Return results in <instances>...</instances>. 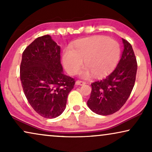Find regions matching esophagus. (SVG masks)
<instances>
[{"label":"esophagus","instance_id":"obj_1","mask_svg":"<svg viewBox=\"0 0 152 152\" xmlns=\"http://www.w3.org/2000/svg\"><path fill=\"white\" fill-rule=\"evenodd\" d=\"M76 84L77 85H80V86H82V85L86 84V82H83V81H77L76 82Z\"/></svg>","mask_w":152,"mask_h":152}]
</instances>
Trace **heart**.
<instances>
[{
  "mask_svg": "<svg viewBox=\"0 0 152 152\" xmlns=\"http://www.w3.org/2000/svg\"><path fill=\"white\" fill-rule=\"evenodd\" d=\"M120 55V45L114 39L102 36L86 37L79 39L72 45L71 48L64 49L61 61L66 72L76 74L83 64L86 66L79 75L88 78L94 74L103 77L109 74L117 65Z\"/></svg>",
  "mask_w": 152,
  "mask_h": 152,
  "instance_id": "obj_1",
  "label": "heart"
}]
</instances>
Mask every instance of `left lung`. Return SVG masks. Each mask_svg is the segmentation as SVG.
I'll return each instance as SVG.
<instances>
[{
    "label": "left lung",
    "instance_id": "8db88e82",
    "mask_svg": "<svg viewBox=\"0 0 152 152\" xmlns=\"http://www.w3.org/2000/svg\"><path fill=\"white\" fill-rule=\"evenodd\" d=\"M124 50L117 66L107 77L91 84L87 105L91 111L108 115L119 111L134 86L137 61L132 45L122 39Z\"/></svg>",
    "mask_w": 152,
    "mask_h": 152
}]
</instances>
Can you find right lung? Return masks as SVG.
<instances>
[{
    "label": "right lung",
    "mask_w": 152,
    "mask_h": 152,
    "mask_svg": "<svg viewBox=\"0 0 152 152\" xmlns=\"http://www.w3.org/2000/svg\"><path fill=\"white\" fill-rule=\"evenodd\" d=\"M60 48L50 35L38 37L23 53L20 63V82L28 102L49 119L63 113L75 83L64 74Z\"/></svg>",
    "instance_id": "add662e5"
}]
</instances>
